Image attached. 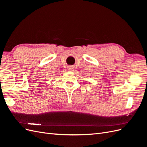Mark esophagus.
<instances>
[{
	"label": "esophagus",
	"mask_w": 147,
	"mask_h": 147,
	"mask_svg": "<svg viewBox=\"0 0 147 147\" xmlns=\"http://www.w3.org/2000/svg\"><path fill=\"white\" fill-rule=\"evenodd\" d=\"M68 70L69 71H73L74 70V67L73 66H69L68 67Z\"/></svg>",
	"instance_id": "34e87169"
}]
</instances>
